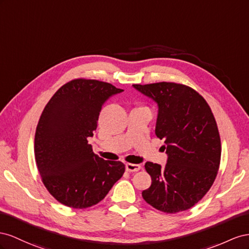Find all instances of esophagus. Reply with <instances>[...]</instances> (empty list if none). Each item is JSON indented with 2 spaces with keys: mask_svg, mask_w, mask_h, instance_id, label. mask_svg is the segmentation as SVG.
Listing matches in <instances>:
<instances>
[{
  "mask_svg": "<svg viewBox=\"0 0 249 249\" xmlns=\"http://www.w3.org/2000/svg\"><path fill=\"white\" fill-rule=\"evenodd\" d=\"M125 169H126L127 172H137L141 169V166L136 165V164H129V162H128V164L125 165Z\"/></svg>",
  "mask_w": 249,
  "mask_h": 249,
  "instance_id": "obj_1",
  "label": "esophagus"
}]
</instances>
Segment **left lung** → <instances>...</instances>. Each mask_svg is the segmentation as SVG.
Listing matches in <instances>:
<instances>
[{
  "instance_id": "obj_1",
  "label": "left lung",
  "mask_w": 249,
  "mask_h": 249,
  "mask_svg": "<svg viewBox=\"0 0 249 249\" xmlns=\"http://www.w3.org/2000/svg\"><path fill=\"white\" fill-rule=\"evenodd\" d=\"M158 104L155 134L164 140L167 164L147 161L151 186L142 192L147 203L174 214L191 209L214 182L221 158V142L214 115L203 97L173 82L133 84Z\"/></svg>"
}]
</instances>
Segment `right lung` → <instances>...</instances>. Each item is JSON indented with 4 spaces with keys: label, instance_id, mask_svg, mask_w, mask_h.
Instances as JSON below:
<instances>
[{
    "label": "right lung",
    "instance_id": "right-lung-1",
    "mask_svg": "<svg viewBox=\"0 0 249 249\" xmlns=\"http://www.w3.org/2000/svg\"><path fill=\"white\" fill-rule=\"evenodd\" d=\"M122 91L107 82L75 79L56 91L41 113L35 160L50 194L67 207L85 209L100 202L125 171L123 162L99 158L88 141L103 104Z\"/></svg>",
    "mask_w": 249,
    "mask_h": 249
}]
</instances>
